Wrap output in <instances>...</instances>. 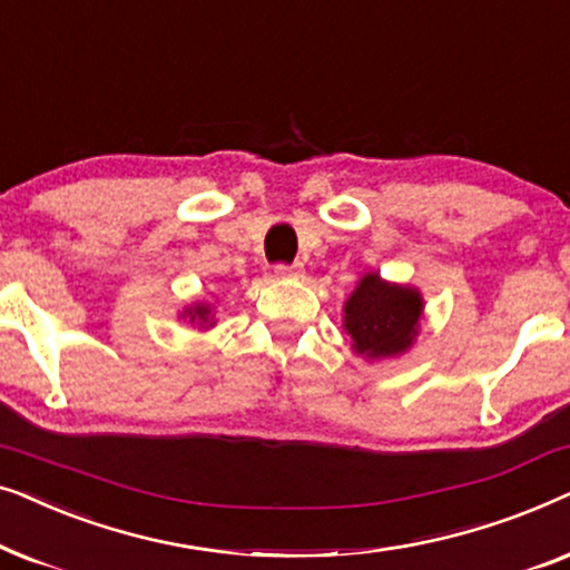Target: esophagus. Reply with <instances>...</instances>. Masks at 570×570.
<instances>
[{"label": "esophagus", "mask_w": 570, "mask_h": 570, "mask_svg": "<svg viewBox=\"0 0 570 570\" xmlns=\"http://www.w3.org/2000/svg\"><path fill=\"white\" fill-rule=\"evenodd\" d=\"M277 277H293V279H301L303 277V264L295 262L291 264V267H285V264H279V267L275 269Z\"/></svg>", "instance_id": "1"}]
</instances>
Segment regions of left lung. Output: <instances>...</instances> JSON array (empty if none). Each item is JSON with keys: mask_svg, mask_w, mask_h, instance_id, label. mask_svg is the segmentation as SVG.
I'll list each match as a JSON object with an SVG mask.
<instances>
[{"mask_svg": "<svg viewBox=\"0 0 570 570\" xmlns=\"http://www.w3.org/2000/svg\"><path fill=\"white\" fill-rule=\"evenodd\" d=\"M423 314L425 301L415 285L389 283L379 272H365L342 306V330L353 340L355 355L389 361L415 345Z\"/></svg>", "mask_w": 570, "mask_h": 570, "instance_id": "left-lung-1", "label": "left lung"}]
</instances>
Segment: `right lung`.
Wrapping results in <instances>:
<instances>
[{"instance_id": "1", "label": "right lung", "mask_w": 570, "mask_h": 570, "mask_svg": "<svg viewBox=\"0 0 570 570\" xmlns=\"http://www.w3.org/2000/svg\"><path fill=\"white\" fill-rule=\"evenodd\" d=\"M178 318H184V322H189L197 326V330H213V326L217 324L215 322V306L213 301H194V303H186L181 314H178Z\"/></svg>"}]
</instances>
